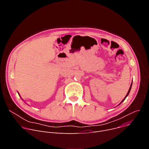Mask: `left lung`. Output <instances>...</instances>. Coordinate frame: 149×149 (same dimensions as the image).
Segmentation results:
<instances>
[{"label": "left lung", "mask_w": 149, "mask_h": 149, "mask_svg": "<svg viewBox=\"0 0 149 149\" xmlns=\"http://www.w3.org/2000/svg\"><path fill=\"white\" fill-rule=\"evenodd\" d=\"M132 84H131V86H130V88H129V91H128V93H127V95H125V97H124V99H123V100H122V101L121 102H121H123V101H124V100H125V99L126 98V97H127V96H128V95L129 94V93H130V90H131V88H132ZM121 103H120V104H121Z\"/></svg>", "instance_id": "left-lung-1"}]
</instances>
